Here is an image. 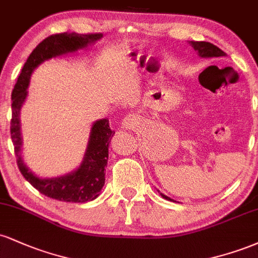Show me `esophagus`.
Instances as JSON below:
<instances>
[{"mask_svg": "<svg viewBox=\"0 0 258 258\" xmlns=\"http://www.w3.org/2000/svg\"><path fill=\"white\" fill-rule=\"evenodd\" d=\"M136 122V119L133 115H127V116L123 119V122H122V126L125 127V128H131L135 125Z\"/></svg>", "mask_w": 258, "mask_h": 258, "instance_id": "34e87169", "label": "esophagus"}]
</instances>
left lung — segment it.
Returning <instances> with one entry per match:
<instances>
[{"mask_svg":"<svg viewBox=\"0 0 258 258\" xmlns=\"http://www.w3.org/2000/svg\"><path fill=\"white\" fill-rule=\"evenodd\" d=\"M190 44L191 47L199 53L200 57L203 58H220V57H224L226 55V53H224L222 49L218 48L217 46H215V44L210 43V42H205V41H200V42H195V41H190ZM161 197L164 198V199L166 200H170V201H173L171 198L166 197V195L161 194Z\"/></svg>","mask_w":258,"mask_h":258,"instance_id":"obj_1","label":"left lung"}]
</instances>
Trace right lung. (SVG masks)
<instances>
[{"label":"right lung","mask_w":258,"mask_h":258,"mask_svg":"<svg viewBox=\"0 0 258 258\" xmlns=\"http://www.w3.org/2000/svg\"><path fill=\"white\" fill-rule=\"evenodd\" d=\"M102 36V34L81 35L63 32V34H55L46 37L29 55L12 92L11 138L13 142L19 171L24 178L41 194L65 203H87L98 197L105 182L104 171L108 164V147L115 132L109 127V120L102 119L97 121L92 126L84 161L78 170L58 178H38L31 171H29L20 155V148H22L19 120L20 108L28 94L26 88L35 68L52 57L84 48L88 43L96 42Z\"/></svg>","instance_id":"1"}]
</instances>
